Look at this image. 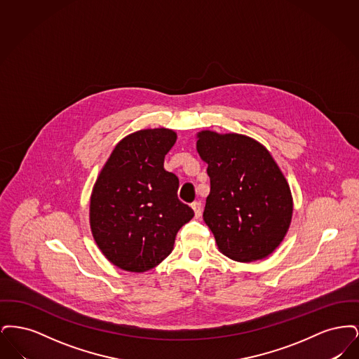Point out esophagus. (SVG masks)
<instances>
[{
    "label": "esophagus",
    "mask_w": 359,
    "mask_h": 359,
    "mask_svg": "<svg viewBox=\"0 0 359 359\" xmlns=\"http://www.w3.org/2000/svg\"><path fill=\"white\" fill-rule=\"evenodd\" d=\"M192 210H194V212H195V218H201V215H202V210H203V207H202V203L201 202H194L192 205Z\"/></svg>",
    "instance_id": "obj_1"
}]
</instances>
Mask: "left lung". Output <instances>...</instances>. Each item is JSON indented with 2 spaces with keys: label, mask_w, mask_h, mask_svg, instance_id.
I'll list each match as a JSON object with an SVG mask.
<instances>
[{
  "label": "left lung",
  "mask_w": 359,
  "mask_h": 359,
  "mask_svg": "<svg viewBox=\"0 0 359 359\" xmlns=\"http://www.w3.org/2000/svg\"><path fill=\"white\" fill-rule=\"evenodd\" d=\"M196 137L211 184L203 219L218 249L239 262L272 255L293 211L290 184L272 154L243 135L202 130Z\"/></svg>",
  "instance_id": "obj_1"
}]
</instances>
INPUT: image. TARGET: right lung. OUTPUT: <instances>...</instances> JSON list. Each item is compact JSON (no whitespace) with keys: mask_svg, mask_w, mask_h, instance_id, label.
Masks as SVG:
<instances>
[{"mask_svg":"<svg viewBox=\"0 0 359 359\" xmlns=\"http://www.w3.org/2000/svg\"><path fill=\"white\" fill-rule=\"evenodd\" d=\"M175 142L176 133L165 128L122 138L94 184L91 233L103 256L120 269L142 273L157 266L194 217L177 199V176L164 170Z\"/></svg>","mask_w":359,"mask_h":359,"instance_id":"right-lung-1","label":"right lung"}]
</instances>
